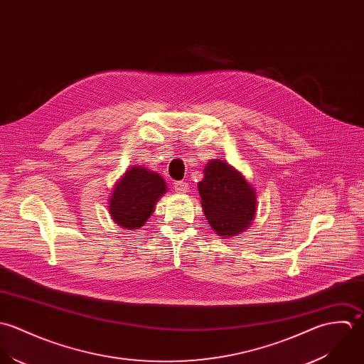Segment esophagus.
I'll return each instance as SVG.
<instances>
[{"label": "esophagus", "instance_id": "34e87169", "mask_svg": "<svg viewBox=\"0 0 364 364\" xmlns=\"http://www.w3.org/2000/svg\"><path fill=\"white\" fill-rule=\"evenodd\" d=\"M174 190H176V193L184 194V193L188 191V184L186 181H176L174 183Z\"/></svg>", "mask_w": 364, "mask_h": 364}]
</instances>
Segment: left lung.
Segmentation results:
<instances>
[{"mask_svg":"<svg viewBox=\"0 0 364 364\" xmlns=\"http://www.w3.org/2000/svg\"><path fill=\"white\" fill-rule=\"evenodd\" d=\"M203 211L219 236L230 237L249 228L256 215V191L240 171L211 160L198 183Z\"/></svg>","mask_w":364,"mask_h":364,"instance_id":"obj_1","label":"left lung"}]
</instances>
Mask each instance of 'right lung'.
<instances>
[{
  "instance_id": "right-lung-1",
  "label": "right lung",
  "mask_w": 364,
  "mask_h": 364,
  "mask_svg": "<svg viewBox=\"0 0 364 364\" xmlns=\"http://www.w3.org/2000/svg\"><path fill=\"white\" fill-rule=\"evenodd\" d=\"M166 190V181L160 174L135 166L115 184L108 201L109 215L122 228L138 229L151 215Z\"/></svg>"
}]
</instances>
